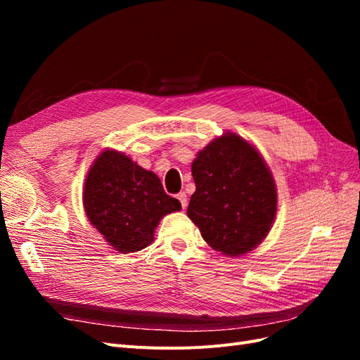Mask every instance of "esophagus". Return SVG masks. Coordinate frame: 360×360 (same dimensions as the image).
<instances>
[{
	"mask_svg": "<svg viewBox=\"0 0 360 360\" xmlns=\"http://www.w3.org/2000/svg\"><path fill=\"white\" fill-rule=\"evenodd\" d=\"M177 200L180 201V204H181L183 209H186V205H188V197H186V193H184V192L177 193Z\"/></svg>",
	"mask_w": 360,
	"mask_h": 360,
	"instance_id": "obj_1",
	"label": "esophagus"
}]
</instances>
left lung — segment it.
Segmentation results:
<instances>
[{"instance_id": "1", "label": "left lung", "mask_w": 360, "mask_h": 360, "mask_svg": "<svg viewBox=\"0 0 360 360\" xmlns=\"http://www.w3.org/2000/svg\"><path fill=\"white\" fill-rule=\"evenodd\" d=\"M188 216L204 240L228 257L243 255L269 234L276 216L275 180L248 141L226 132L192 163Z\"/></svg>"}]
</instances>
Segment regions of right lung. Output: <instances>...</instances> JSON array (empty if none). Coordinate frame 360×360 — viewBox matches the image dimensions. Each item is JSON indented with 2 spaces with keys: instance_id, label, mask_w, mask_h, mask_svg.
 <instances>
[{
  "instance_id": "right-lung-1",
  "label": "right lung",
  "mask_w": 360,
  "mask_h": 360,
  "mask_svg": "<svg viewBox=\"0 0 360 360\" xmlns=\"http://www.w3.org/2000/svg\"><path fill=\"white\" fill-rule=\"evenodd\" d=\"M84 209L105 240L129 254L153 242L159 221L181 204L165 193L155 172L120 151L105 150L86 174Z\"/></svg>"
}]
</instances>
